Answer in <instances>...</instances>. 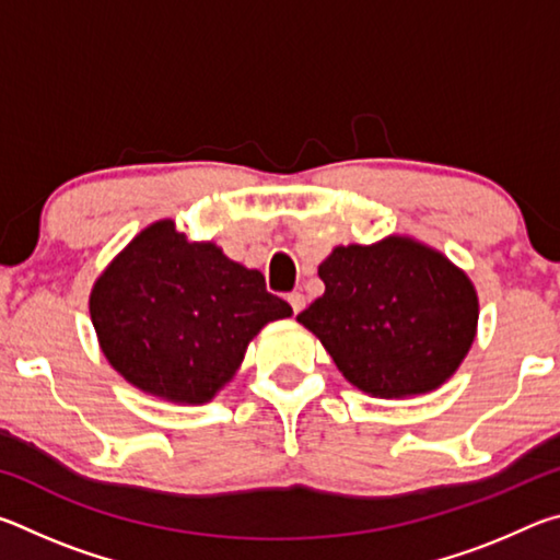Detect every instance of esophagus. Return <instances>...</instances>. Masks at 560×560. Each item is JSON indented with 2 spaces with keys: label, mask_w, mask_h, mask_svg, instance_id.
<instances>
[{
  "label": "esophagus",
  "mask_w": 560,
  "mask_h": 560,
  "mask_svg": "<svg viewBox=\"0 0 560 560\" xmlns=\"http://www.w3.org/2000/svg\"><path fill=\"white\" fill-rule=\"evenodd\" d=\"M289 303H291L293 314H301L303 306H306V296H303L301 291H291V293H289Z\"/></svg>",
  "instance_id": "obj_1"
}]
</instances>
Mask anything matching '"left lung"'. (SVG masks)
<instances>
[{"instance_id": "8db88e82", "label": "left lung", "mask_w": 560, "mask_h": 560, "mask_svg": "<svg viewBox=\"0 0 560 560\" xmlns=\"http://www.w3.org/2000/svg\"><path fill=\"white\" fill-rule=\"evenodd\" d=\"M326 283L296 320L338 371L373 397L422 395L450 381L477 336L479 299L467 273L410 236L336 246Z\"/></svg>"}]
</instances>
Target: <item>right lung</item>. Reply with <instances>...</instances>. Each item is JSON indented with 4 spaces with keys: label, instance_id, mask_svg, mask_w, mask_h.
Instances as JSON below:
<instances>
[{
    "label": "right lung",
    "instance_id": "1",
    "mask_svg": "<svg viewBox=\"0 0 560 560\" xmlns=\"http://www.w3.org/2000/svg\"><path fill=\"white\" fill-rule=\"evenodd\" d=\"M91 320L108 363L138 390L170 402H210L246 346L293 311L261 271L187 242L173 220L145 226L93 283Z\"/></svg>",
    "mask_w": 560,
    "mask_h": 560
}]
</instances>
